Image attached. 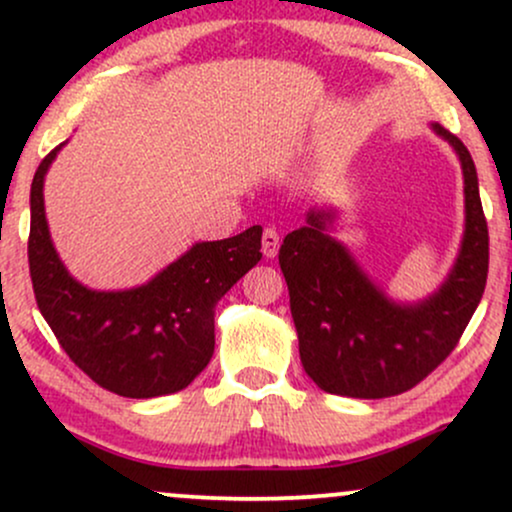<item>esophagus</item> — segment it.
<instances>
[{"label":"esophagus","instance_id":"1","mask_svg":"<svg viewBox=\"0 0 512 512\" xmlns=\"http://www.w3.org/2000/svg\"><path fill=\"white\" fill-rule=\"evenodd\" d=\"M262 252L267 257H276V252H279V231L276 228H264L262 233Z\"/></svg>","mask_w":512,"mask_h":512}]
</instances>
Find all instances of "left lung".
<instances>
[{"label":"left lung","instance_id":"1","mask_svg":"<svg viewBox=\"0 0 512 512\" xmlns=\"http://www.w3.org/2000/svg\"><path fill=\"white\" fill-rule=\"evenodd\" d=\"M462 163L464 236L440 289L419 303H397L332 238V209H310L289 233L279 264L291 296L301 363L330 395L380 399L402 395L433 373L460 342L484 296L489 228L472 156L455 134L431 125Z\"/></svg>","mask_w":512,"mask_h":512}]
</instances>
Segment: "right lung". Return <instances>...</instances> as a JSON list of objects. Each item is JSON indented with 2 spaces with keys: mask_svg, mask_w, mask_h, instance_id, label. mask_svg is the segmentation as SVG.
I'll return each mask as SVG.
<instances>
[{
  "mask_svg": "<svg viewBox=\"0 0 512 512\" xmlns=\"http://www.w3.org/2000/svg\"><path fill=\"white\" fill-rule=\"evenodd\" d=\"M31 185L28 267L35 301L67 356L93 383L120 397L149 399L185 390L214 354V308L262 257V226L195 243L137 289L93 291L67 272L45 219L43 182Z\"/></svg>",
  "mask_w": 512,
  "mask_h": 512,
  "instance_id": "add662e5",
  "label": "right lung"
}]
</instances>
